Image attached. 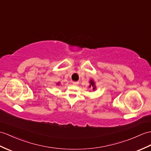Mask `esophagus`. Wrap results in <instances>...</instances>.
<instances>
[{
  "instance_id": "esophagus-1",
  "label": "esophagus",
  "mask_w": 151,
  "mask_h": 151,
  "mask_svg": "<svg viewBox=\"0 0 151 151\" xmlns=\"http://www.w3.org/2000/svg\"><path fill=\"white\" fill-rule=\"evenodd\" d=\"M73 83L74 84V85H78V84L79 83V82L76 81V82H73Z\"/></svg>"
}]
</instances>
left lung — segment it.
Here are the masks:
<instances>
[{"instance_id":"left-lung-1","label":"left lung","mask_w":151,"mask_h":151,"mask_svg":"<svg viewBox=\"0 0 151 151\" xmlns=\"http://www.w3.org/2000/svg\"><path fill=\"white\" fill-rule=\"evenodd\" d=\"M90 83H91V86H89V87H93V90H94L95 89V86H94V82L93 81V80H91L90 81Z\"/></svg>"}]
</instances>
